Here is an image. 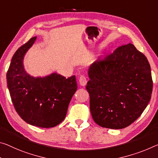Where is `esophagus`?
Here are the masks:
<instances>
[{"label":"esophagus","mask_w":158,"mask_h":158,"mask_svg":"<svg viewBox=\"0 0 158 158\" xmlns=\"http://www.w3.org/2000/svg\"><path fill=\"white\" fill-rule=\"evenodd\" d=\"M79 84L81 85V86H85L86 85V83H87V79L86 78V77H84L82 75V76L80 77L79 78Z\"/></svg>","instance_id":"esophagus-1"}]
</instances>
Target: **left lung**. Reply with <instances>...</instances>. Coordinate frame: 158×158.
<instances>
[{"label":"left lung","instance_id":"left-lung-1","mask_svg":"<svg viewBox=\"0 0 158 158\" xmlns=\"http://www.w3.org/2000/svg\"><path fill=\"white\" fill-rule=\"evenodd\" d=\"M86 86L94 122L120 129L141 116L151 98L152 80L146 57L133 44L115 50L89 66Z\"/></svg>","mask_w":158,"mask_h":158}]
</instances>
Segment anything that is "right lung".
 I'll use <instances>...</instances> for the list:
<instances>
[{"mask_svg": "<svg viewBox=\"0 0 158 158\" xmlns=\"http://www.w3.org/2000/svg\"><path fill=\"white\" fill-rule=\"evenodd\" d=\"M36 40V37L31 38L14 54L7 72V85L15 108L24 121L41 128H51L65 118L77 89L76 77L66 78L56 72L34 77L27 73L24 57Z\"/></svg>", "mask_w": 158, "mask_h": 158, "instance_id": "1", "label": "right lung"}]
</instances>
